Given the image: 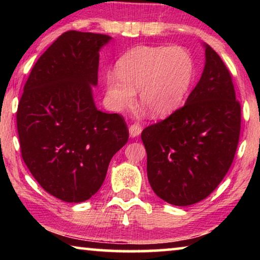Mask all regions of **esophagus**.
<instances>
[{
	"label": "esophagus",
	"instance_id": "34e87169",
	"mask_svg": "<svg viewBox=\"0 0 260 260\" xmlns=\"http://www.w3.org/2000/svg\"><path fill=\"white\" fill-rule=\"evenodd\" d=\"M141 132H142V127H141L139 124H133L129 126V135L132 138H136V136H139L141 134Z\"/></svg>",
	"mask_w": 260,
	"mask_h": 260
}]
</instances>
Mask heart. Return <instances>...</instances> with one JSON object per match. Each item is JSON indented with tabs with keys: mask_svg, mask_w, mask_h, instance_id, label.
I'll list each match as a JSON object with an SVG mask.
<instances>
[{
	"mask_svg": "<svg viewBox=\"0 0 260 260\" xmlns=\"http://www.w3.org/2000/svg\"><path fill=\"white\" fill-rule=\"evenodd\" d=\"M193 78V60L182 47L139 46L117 63L107 77L110 102L120 110L132 104L135 90L152 117L169 116L181 107Z\"/></svg>",
	"mask_w": 260,
	"mask_h": 260,
	"instance_id": "1",
	"label": "heart"
}]
</instances>
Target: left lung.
<instances>
[{"mask_svg":"<svg viewBox=\"0 0 260 260\" xmlns=\"http://www.w3.org/2000/svg\"><path fill=\"white\" fill-rule=\"evenodd\" d=\"M205 67L186 104L141 139L147 151L149 183L167 203H199L225 178L241 131V104L220 56L205 45Z\"/></svg>","mask_w":260,"mask_h":260,"instance_id":"left-lung-1","label":"left lung"}]
</instances>
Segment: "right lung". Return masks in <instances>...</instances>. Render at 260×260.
Returning a JSON list of instances; mask_svg holds the SVG:
<instances>
[{
	"mask_svg": "<svg viewBox=\"0 0 260 260\" xmlns=\"http://www.w3.org/2000/svg\"><path fill=\"white\" fill-rule=\"evenodd\" d=\"M109 35L69 30L29 73L17 110L21 157L39 184L69 203L99 191L114 153L128 141L120 114L95 107L99 51Z\"/></svg>",
	"mask_w": 260,
	"mask_h": 260,
	"instance_id": "obj_1",
	"label": "right lung"
}]
</instances>
